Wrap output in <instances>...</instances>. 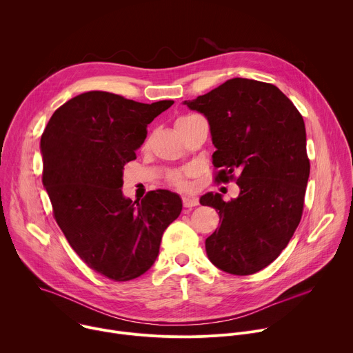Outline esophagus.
I'll return each mask as SVG.
<instances>
[{
  "label": "esophagus",
  "mask_w": 353,
  "mask_h": 353,
  "mask_svg": "<svg viewBox=\"0 0 353 353\" xmlns=\"http://www.w3.org/2000/svg\"><path fill=\"white\" fill-rule=\"evenodd\" d=\"M183 205L185 208H192L198 205V198L195 196H183Z\"/></svg>",
  "instance_id": "obj_1"
}]
</instances>
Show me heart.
<instances>
[{"instance_id": "heart-1", "label": "heart", "mask_w": 353, "mask_h": 353, "mask_svg": "<svg viewBox=\"0 0 353 353\" xmlns=\"http://www.w3.org/2000/svg\"><path fill=\"white\" fill-rule=\"evenodd\" d=\"M173 183L177 185V187H181V188H185L188 184H187V179H185V174H177L173 177Z\"/></svg>"}]
</instances>
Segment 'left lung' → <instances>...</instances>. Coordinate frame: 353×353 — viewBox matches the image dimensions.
I'll list each match as a JSON object with an SVG mask.
<instances>
[{
    "label": "left lung",
    "instance_id": "8db88e82",
    "mask_svg": "<svg viewBox=\"0 0 353 353\" xmlns=\"http://www.w3.org/2000/svg\"><path fill=\"white\" fill-rule=\"evenodd\" d=\"M183 105L208 120L216 148L212 163L222 169L215 180L228 183L239 173L236 198H199L219 211L221 226L205 240L207 256L228 274L259 272L288 245L303 212L310 174L303 117L275 85L245 78Z\"/></svg>",
    "mask_w": 353,
    "mask_h": 353
}]
</instances>
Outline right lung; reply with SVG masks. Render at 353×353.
Listing matches in <instances>:
<instances>
[{"label": "right lung", "mask_w": 353, "mask_h": 353, "mask_svg": "<svg viewBox=\"0 0 353 353\" xmlns=\"http://www.w3.org/2000/svg\"><path fill=\"white\" fill-rule=\"evenodd\" d=\"M173 100L139 103L92 90L59 108L41 139L43 185L54 218L81 260L109 279L124 282L154 265L166 228L181 212L168 190L125 198L124 165L146 138V127Z\"/></svg>", "instance_id": "1"}]
</instances>
